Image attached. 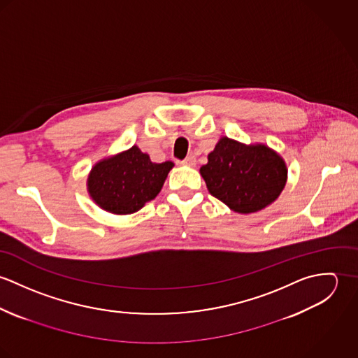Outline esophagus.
Returning <instances> with one entry per match:
<instances>
[{
	"instance_id": "1",
	"label": "esophagus",
	"mask_w": 358,
	"mask_h": 358,
	"mask_svg": "<svg viewBox=\"0 0 358 358\" xmlns=\"http://www.w3.org/2000/svg\"><path fill=\"white\" fill-rule=\"evenodd\" d=\"M182 164H183V165H187V166H196L197 159H196V157L190 155V157H187L186 159H183V161H182Z\"/></svg>"
}]
</instances>
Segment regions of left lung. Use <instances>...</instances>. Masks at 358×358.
<instances>
[{
	"mask_svg": "<svg viewBox=\"0 0 358 358\" xmlns=\"http://www.w3.org/2000/svg\"><path fill=\"white\" fill-rule=\"evenodd\" d=\"M209 193L238 213L257 212L278 199L287 183L285 161L266 145L223 136L200 168Z\"/></svg>",
	"mask_w": 358,
	"mask_h": 358,
	"instance_id": "obj_1",
	"label": "left lung"
}]
</instances>
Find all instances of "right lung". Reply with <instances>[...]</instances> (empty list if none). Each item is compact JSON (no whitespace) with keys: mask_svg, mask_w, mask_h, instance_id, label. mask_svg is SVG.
I'll use <instances>...</instances> for the list:
<instances>
[{"mask_svg":"<svg viewBox=\"0 0 358 358\" xmlns=\"http://www.w3.org/2000/svg\"><path fill=\"white\" fill-rule=\"evenodd\" d=\"M173 162H152L138 146L104 158L90 172L87 186L91 199L102 209L128 215L139 210L161 192Z\"/></svg>","mask_w":358,"mask_h":358,"instance_id":"add662e5","label":"right lung"}]
</instances>
